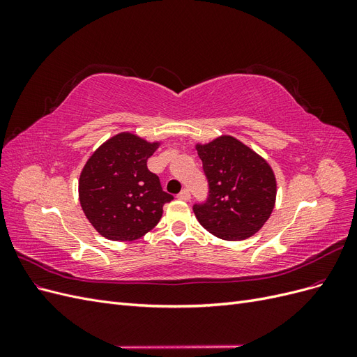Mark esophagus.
<instances>
[{
	"label": "esophagus",
	"mask_w": 357,
	"mask_h": 357,
	"mask_svg": "<svg viewBox=\"0 0 357 357\" xmlns=\"http://www.w3.org/2000/svg\"><path fill=\"white\" fill-rule=\"evenodd\" d=\"M177 198L181 199V201H189L190 199V192L188 189H183L177 195Z\"/></svg>",
	"instance_id": "esophagus-1"
}]
</instances>
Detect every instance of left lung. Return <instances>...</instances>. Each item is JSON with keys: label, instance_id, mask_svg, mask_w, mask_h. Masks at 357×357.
<instances>
[{"label": "left lung", "instance_id": "left-lung-1", "mask_svg": "<svg viewBox=\"0 0 357 357\" xmlns=\"http://www.w3.org/2000/svg\"><path fill=\"white\" fill-rule=\"evenodd\" d=\"M208 197L193 205L198 222L218 238L241 241L256 234L275 204L273 168L250 147L231 135L197 144Z\"/></svg>", "mask_w": 357, "mask_h": 357}]
</instances>
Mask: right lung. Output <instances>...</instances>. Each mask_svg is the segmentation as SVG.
I'll return each instance as SVG.
<instances>
[{"instance_id": "1", "label": "right lung", "mask_w": 357, "mask_h": 357, "mask_svg": "<svg viewBox=\"0 0 357 357\" xmlns=\"http://www.w3.org/2000/svg\"><path fill=\"white\" fill-rule=\"evenodd\" d=\"M159 143L121 132L100 146L86 162L79 180L84 215L107 240L134 241L152 231L172 199L147 159Z\"/></svg>"}]
</instances>
